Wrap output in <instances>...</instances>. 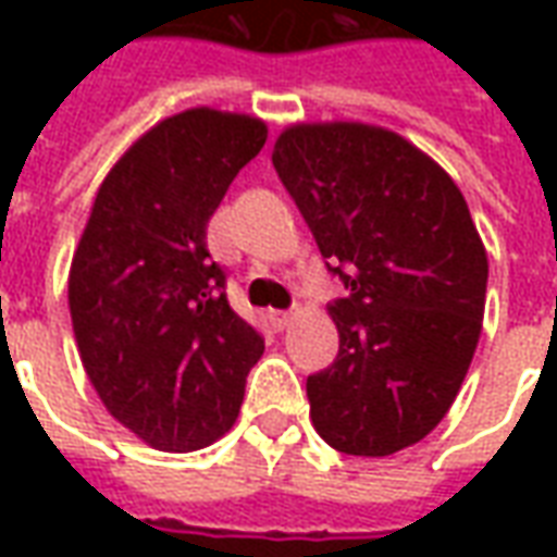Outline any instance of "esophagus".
Wrapping results in <instances>:
<instances>
[{"label": "esophagus", "instance_id": "obj_1", "mask_svg": "<svg viewBox=\"0 0 557 557\" xmlns=\"http://www.w3.org/2000/svg\"><path fill=\"white\" fill-rule=\"evenodd\" d=\"M271 322H274V327H277V331H283V327L292 322V313L289 310H277V313H271Z\"/></svg>", "mask_w": 557, "mask_h": 557}]
</instances>
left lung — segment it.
I'll list each match as a JSON object with an SVG mask.
<instances>
[{"label":"left lung","mask_w":557,"mask_h":557,"mask_svg":"<svg viewBox=\"0 0 557 557\" xmlns=\"http://www.w3.org/2000/svg\"><path fill=\"white\" fill-rule=\"evenodd\" d=\"M271 160L349 289L327 304L337 358L307 379L315 432L339 454H397L438 426L478 349V226L454 178L385 127H286Z\"/></svg>","instance_id":"1"}]
</instances>
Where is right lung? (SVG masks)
<instances>
[{"mask_svg": "<svg viewBox=\"0 0 557 557\" xmlns=\"http://www.w3.org/2000/svg\"><path fill=\"white\" fill-rule=\"evenodd\" d=\"M259 119L184 110L127 148L95 196L67 277L89 382L158 450L218 442L238 418L262 337L226 301L206 230L262 151Z\"/></svg>", "mask_w": 557, "mask_h": 557, "instance_id": "right-lung-1", "label": "right lung"}]
</instances>
